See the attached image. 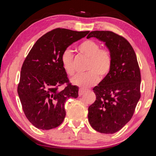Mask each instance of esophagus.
Returning a JSON list of instances; mask_svg holds the SVG:
<instances>
[{
  "label": "esophagus",
  "instance_id": "34e87169",
  "mask_svg": "<svg viewBox=\"0 0 156 156\" xmlns=\"http://www.w3.org/2000/svg\"><path fill=\"white\" fill-rule=\"evenodd\" d=\"M84 91L83 90V89H80V90H79V93H78V95H79V96H83V95L84 94Z\"/></svg>",
  "mask_w": 156,
  "mask_h": 156
}]
</instances>
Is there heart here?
<instances>
[{
	"label": "heart",
	"mask_w": 156,
	"mask_h": 156,
	"mask_svg": "<svg viewBox=\"0 0 156 156\" xmlns=\"http://www.w3.org/2000/svg\"><path fill=\"white\" fill-rule=\"evenodd\" d=\"M78 50L89 59L87 67V71L89 72L76 76L72 78L71 82L73 85L87 89L97 83L98 77L102 79L108 75L112 68V56L107 49H100V44L92 40L83 41L78 45ZM60 60L67 74L69 76L74 74L75 68L72 52L69 49L65 50Z\"/></svg>",
	"instance_id": "heart-1"
}]
</instances>
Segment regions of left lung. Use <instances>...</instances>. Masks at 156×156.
Here are the masks:
<instances>
[{"mask_svg": "<svg viewBox=\"0 0 156 156\" xmlns=\"http://www.w3.org/2000/svg\"><path fill=\"white\" fill-rule=\"evenodd\" d=\"M89 38L105 43L112 64L108 75L93 89L96 99L88 108V120L96 131L112 134L133 114L140 98V72L135 51L123 37L112 31H93Z\"/></svg>", "mask_w": 156, "mask_h": 156, "instance_id": "8db88e82", "label": "left lung"}]
</instances>
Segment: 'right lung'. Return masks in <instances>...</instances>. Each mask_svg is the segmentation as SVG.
I'll use <instances>...</instances> for the list:
<instances>
[{
	"label": "right lung",
	"instance_id": "add662e5",
	"mask_svg": "<svg viewBox=\"0 0 156 156\" xmlns=\"http://www.w3.org/2000/svg\"><path fill=\"white\" fill-rule=\"evenodd\" d=\"M89 32L56 29L41 37L26 57L18 94L26 117L35 127L49 130L58 126L66 115V100L78 96L75 85L58 89L69 81L60 58L69 46Z\"/></svg>",
	"mask_w": 156,
	"mask_h": 156
}]
</instances>
